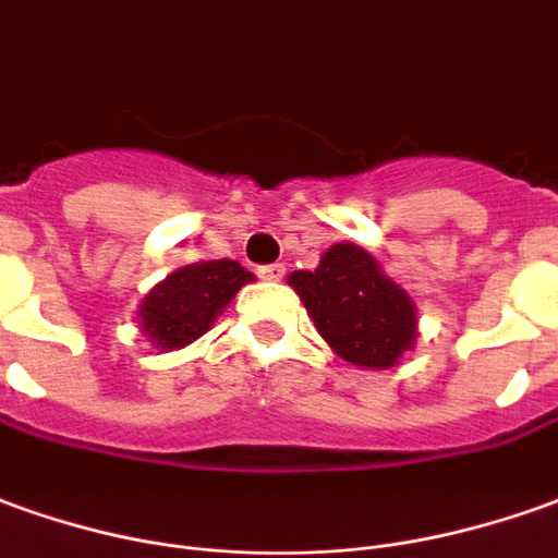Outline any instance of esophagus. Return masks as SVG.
Listing matches in <instances>:
<instances>
[{
  "label": "esophagus",
  "mask_w": 558,
  "mask_h": 558,
  "mask_svg": "<svg viewBox=\"0 0 558 558\" xmlns=\"http://www.w3.org/2000/svg\"><path fill=\"white\" fill-rule=\"evenodd\" d=\"M257 276H260L264 282H279V279L286 276V267H282V264H267V267H257Z\"/></svg>",
  "instance_id": "1"
}]
</instances>
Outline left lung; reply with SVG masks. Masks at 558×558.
I'll return each mask as SVG.
<instances>
[{"mask_svg":"<svg viewBox=\"0 0 558 558\" xmlns=\"http://www.w3.org/2000/svg\"><path fill=\"white\" fill-rule=\"evenodd\" d=\"M288 286L325 343L355 367H395L416 343V306L361 245H330L316 270H294Z\"/></svg>","mask_w":558,"mask_h":558,"instance_id":"8db88e82","label":"left lung"}]
</instances>
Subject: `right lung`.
I'll return each mask as SVG.
<instances>
[{
  "label": "right lung",
  "instance_id": "right-lung-1",
  "mask_svg": "<svg viewBox=\"0 0 558 558\" xmlns=\"http://www.w3.org/2000/svg\"><path fill=\"white\" fill-rule=\"evenodd\" d=\"M255 276L236 260H197L169 272L140 303V328L157 349H182L213 328L233 294Z\"/></svg>",
  "mask_w": 558,
  "mask_h": 558
}]
</instances>
